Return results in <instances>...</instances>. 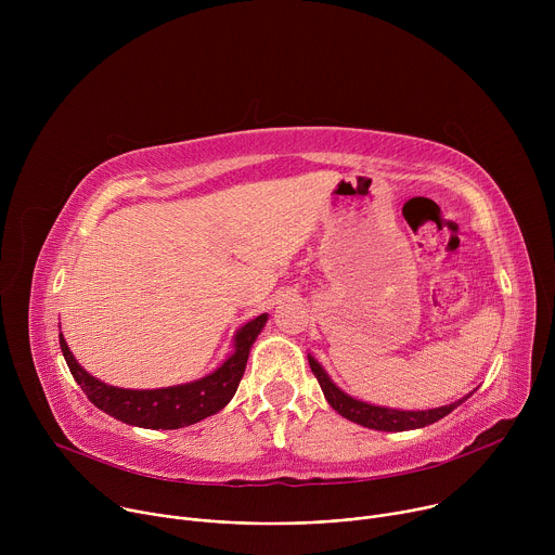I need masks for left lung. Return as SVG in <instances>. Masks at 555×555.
<instances>
[{
	"label": "left lung",
	"instance_id": "1",
	"mask_svg": "<svg viewBox=\"0 0 555 555\" xmlns=\"http://www.w3.org/2000/svg\"><path fill=\"white\" fill-rule=\"evenodd\" d=\"M309 358V366L315 375V379H319L325 398L330 402V406L334 411H338L345 420L353 422V424H360L364 428H373V430H386V433H392V430H413V428H424L428 424H435L439 422L441 417H446L448 413H452L459 404H463V400L454 402V404H448V406H441V409H433V411H392V409H382V406H371V404H364L360 400H353L349 398L347 392H343L332 379L330 375L325 373V369L315 362L311 356Z\"/></svg>",
	"mask_w": 555,
	"mask_h": 555
}]
</instances>
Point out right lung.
<instances>
[{
    "label": "right lung",
    "mask_w": 555,
    "mask_h": 555,
    "mask_svg": "<svg viewBox=\"0 0 555 555\" xmlns=\"http://www.w3.org/2000/svg\"><path fill=\"white\" fill-rule=\"evenodd\" d=\"M268 315L261 313L236 332L234 353L215 373L191 384L155 390H129L109 386L81 369V364L74 360L63 336H59V345L72 377L83 388L88 400L103 413L140 428L173 430L197 424L219 413L232 400L236 386H240L244 377L250 347L263 330Z\"/></svg>",
    "instance_id": "obj_1"
}]
</instances>
